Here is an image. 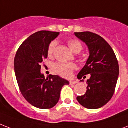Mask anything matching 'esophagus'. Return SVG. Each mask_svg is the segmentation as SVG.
Returning <instances> with one entry per match:
<instances>
[{
  "mask_svg": "<svg viewBox=\"0 0 128 128\" xmlns=\"http://www.w3.org/2000/svg\"><path fill=\"white\" fill-rule=\"evenodd\" d=\"M78 83L77 80H70V84H75Z\"/></svg>",
  "mask_w": 128,
  "mask_h": 128,
  "instance_id": "esophagus-1",
  "label": "esophagus"
}]
</instances>
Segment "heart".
I'll return each mask as SVG.
<instances>
[{
	"mask_svg": "<svg viewBox=\"0 0 128 128\" xmlns=\"http://www.w3.org/2000/svg\"><path fill=\"white\" fill-rule=\"evenodd\" d=\"M67 44L70 49L74 53H79L82 50V46L81 43L76 39H69L67 41ZM56 46L57 42L56 41H52V42L50 43L47 50V54L48 57L52 58L54 56ZM53 69L55 72L60 75L61 76L68 78L70 76L73 71L76 70L77 66L74 63L58 62L54 64Z\"/></svg>",
	"mask_w": 128,
	"mask_h": 128,
	"instance_id": "b5f03b06",
	"label": "heart"
}]
</instances>
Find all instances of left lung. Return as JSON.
<instances>
[{
    "label": "left lung",
    "mask_w": 128,
    "mask_h": 128,
    "mask_svg": "<svg viewBox=\"0 0 128 128\" xmlns=\"http://www.w3.org/2000/svg\"><path fill=\"white\" fill-rule=\"evenodd\" d=\"M74 34L85 42L90 53L85 66L77 76L81 79L90 74L87 90L76 99L85 108L98 109L106 105L114 95L119 75L118 61L112 47L100 36L90 32Z\"/></svg>",
    "instance_id": "8db88e82"
}]
</instances>
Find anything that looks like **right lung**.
I'll return each mask as SVG.
<instances>
[{"label": "right lung", "instance_id": "right-lung-1", "mask_svg": "<svg viewBox=\"0 0 128 128\" xmlns=\"http://www.w3.org/2000/svg\"><path fill=\"white\" fill-rule=\"evenodd\" d=\"M58 32L40 31L32 34L18 48L14 58V72L23 97L39 109H51L58 103L62 86L69 82L57 75L46 78L41 64L48 57L50 43Z\"/></svg>", "mask_w": 128, "mask_h": 128}]
</instances>
